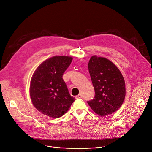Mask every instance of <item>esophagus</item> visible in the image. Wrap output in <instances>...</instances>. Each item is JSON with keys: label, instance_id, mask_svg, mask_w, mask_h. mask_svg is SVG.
Listing matches in <instances>:
<instances>
[{"label": "esophagus", "instance_id": "obj_1", "mask_svg": "<svg viewBox=\"0 0 152 152\" xmlns=\"http://www.w3.org/2000/svg\"><path fill=\"white\" fill-rule=\"evenodd\" d=\"M75 98H76V99H80V98H82V96L81 94H79L78 95L76 96Z\"/></svg>", "mask_w": 152, "mask_h": 152}]
</instances>
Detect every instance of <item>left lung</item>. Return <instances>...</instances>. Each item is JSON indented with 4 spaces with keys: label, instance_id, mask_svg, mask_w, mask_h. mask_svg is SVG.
<instances>
[{
    "label": "left lung",
    "instance_id": "8db88e82",
    "mask_svg": "<svg viewBox=\"0 0 152 152\" xmlns=\"http://www.w3.org/2000/svg\"><path fill=\"white\" fill-rule=\"evenodd\" d=\"M88 71L95 91L94 99L87 101L91 108L101 116L116 112L126 96L125 81L119 69L108 59L93 56Z\"/></svg>",
    "mask_w": 152,
    "mask_h": 152
}]
</instances>
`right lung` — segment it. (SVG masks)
<instances>
[{"instance_id":"1","label":"right lung","mask_w":152,"mask_h":152,"mask_svg":"<svg viewBox=\"0 0 152 152\" xmlns=\"http://www.w3.org/2000/svg\"><path fill=\"white\" fill-rule=\"evenodd\" d=\"M73 58L56 56L41 64L30 84V97L36 109L51 118L61 117L75 98L71 96L62 76Z\"/></svg>"}]
</instances>
